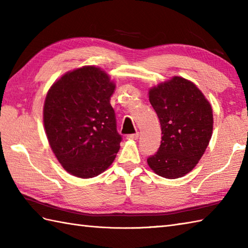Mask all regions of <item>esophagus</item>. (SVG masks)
<instances>
[{"instance_id":"esophagus-1","label":"esophagus","mask_w":248,"mask_h":248,"mask_svg":"<svg viewBox=\"0 0 248 248\" xmlns=\"http://www.w3.org/2000/svg\"><path fill=\"white\" fill-rule=\"evenodd\" d=\"M139 136H140V133L138 132V133H135V134H130V135H128L127 139H128V140H136L139 139Z\"/></svg>"}]
</instances>
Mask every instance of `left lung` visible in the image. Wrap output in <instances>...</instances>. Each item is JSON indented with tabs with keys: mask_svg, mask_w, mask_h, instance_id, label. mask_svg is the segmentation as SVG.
Listing matches in <instances>:
<instances>
[{
	"mask_svg": "<svg viewBox=\"0 0 248 248\" xmlns=\"http://www.w3.org/2000/svg\"><path fill=\"white\" fill-rule=\"evenodd\" d=\"M149 101L163 135L159 151L147 163L163 178L186 176L198 164L211 140V104L192 81L178 76L151 87Z\"/></svg>",
	"mask_w": 248,
	"mask_h": 248,
	"instance_id": "8db88e82",
	"label": "left lung"
}]
</instances>
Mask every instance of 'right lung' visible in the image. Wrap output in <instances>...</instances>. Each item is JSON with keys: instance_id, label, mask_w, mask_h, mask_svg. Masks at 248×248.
<instances>
[{"instance_id": "1", "label": "right lung", "mask_w": 248, "mask_h": 248, "mask_svg": "<svg viewBox=\"0 0 248 248\" xmlns=\"http://www.w3.org/2000/svg\"><path fill=\"white\" fill-rule=\"evenodd\" d=\"M116 84L100 67L83 66L52 84L44 127L52 151L70 175L93 178L112 165L121 136L109 99Z\"/></svg>"}]
</instances>
